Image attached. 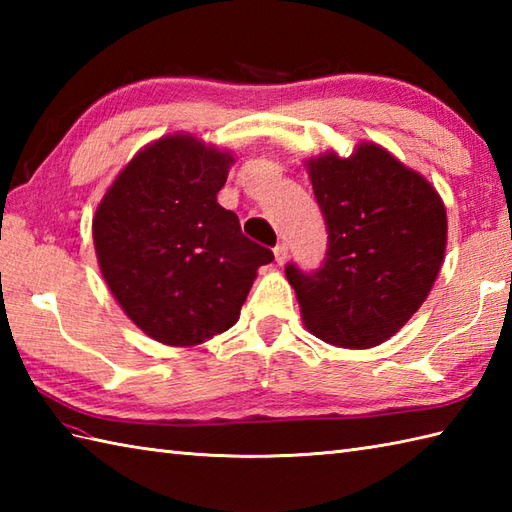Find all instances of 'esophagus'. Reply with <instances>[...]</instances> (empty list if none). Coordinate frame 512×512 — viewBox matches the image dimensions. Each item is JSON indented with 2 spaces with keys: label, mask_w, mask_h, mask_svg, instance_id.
<instances>
[{
  "label": "esophagus",
  "mask_w": 512,
  "mask_h": 512,
  "mask_svg": "<svg viewBox=\"0 0 512 512\" xmlns=\"http://www.w3.org/2000/svg\"><path fill=\"white\" fill-rule=\"evenodd\" d=\"M273 253H275V259L279 266H284L288 262V246L286 244H277Z\"/></svg>",
  "instance_id": "obj_1"
}]
</instances>
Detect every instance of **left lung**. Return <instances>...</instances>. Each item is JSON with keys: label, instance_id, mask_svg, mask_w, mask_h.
<instances>
[{"label": "left lung", "instance_id": "left-lung-1", "mask_svg": "<svg viewBox=\"0 0 512 512\" xmlns=\"http://www.w3.org/2000/svg\"><path fill=\"white\" fill-rule=\"evenodd\" d=\"M328 224L317 273L288 264L301 319L317 339L367 350L391 339L436 284L447 250V209L436 187L376 143L352 156L306 160Z\"/></svg>", "mask_w": 512, "mask_h": 512}]
</instances>
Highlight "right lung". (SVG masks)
Returning a JSON list of instances; mask_svg holds the SVG:
<instances>
[{
  "label": "right lung",
  "instance_id": "1",
  "mask_svg": "<svg viewBox=\"0 0 512 512\" xmlns=\"http://www.w3.org/2000/svg\"><path fill=\"white\" fill-rule=\"evenodd\" d=\"M233 162L231 151L193 134H167L127 162L96 206L92 237L105 284L162 345L193 347L226 332L257 268L275 259L217 204Z\"/></svg>",
  "mask_w": 512,
  "mask_h": 512
}]
</instances>
